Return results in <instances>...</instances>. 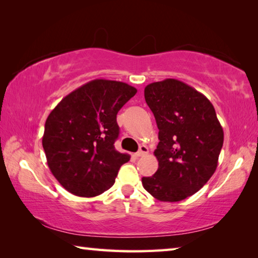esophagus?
Masks as SVG:
<instances>
[{"label": "esophagus", "instance_id": "34e87169", "mask_svg": "<svg viewBox=\"0 0 258 258\" xmlns=\"http://www.w3.org/2000/svg\"><path fill=\"white\" fill-rule=\"evenodd\" d=\"M146 154H148V147L147 146H141L140 147L139 151L135 154V157H142L145 156Z\"/></svg>", "mask_w": 258, "mask_h": 258}]
</instances>
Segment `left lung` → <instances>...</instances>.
I'll return each mask as SVG.
<instances>
[{"mask_svg":"<svg viewBox=\"0 0 258 258\" xmlns=\"http://www.w3.org/2000/svg\"><path fill=\"white\" fill-rule=\"evenodd\" d=\"M145 99L158 126V169L142 185L160 202H180L206 184L217 167L223 128L204 94L167 78L147 85Z\"/></svg>","mask_w":258,"mask_h":258,"instance_id":"1","label":"left lung"}]
</instances>
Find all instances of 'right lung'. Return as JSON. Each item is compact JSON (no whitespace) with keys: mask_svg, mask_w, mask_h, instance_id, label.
I'll return each instance as SVG.
<instances>
[{"mask_svg":"<svg viewBox=\"0 0 258 258\" xmlns=\"http://www.w3.org/2000/svg\"><path fill=\"white\" fill-rule=\"evenodd\" d=\"M138 91L123 82L94 80L66 95L50 112L42 139L47 165L64 189L95 197L110 189L130 155L115 149L120 108Z\"/></svg>","mask_w":258,"mask_h":258,"instance_id":"add662e5","label":"right lung"}]
</instances>
